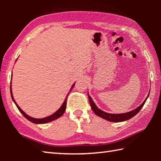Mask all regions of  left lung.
Masks as SVG:
<instances>
[{
    "mask_svg": "<svg viewBox=\"0 0 161 161\" xmlns=\"http://www.w3.org/2000/svg\"><path fill=\"white\" fill-rule=\"evenodd\" d=\"M148 96H149V94H148ZM148 97H147V98H148ZM88 97H89V103H90L91 108H92V109L93 110L94 112L98 116H100L101 118H103L106 120H107V121H112V122L124 121H126V120L131 119L132 117L136 116V114L139 112V111L141 109V108L143 107V106L144 105V103H146V99H147V98H146L145 101H144V102L141 103V105H140L138 108H136V109L133 110L131 111H129V112L125 113V114H113L106 113V112H104V111L100 110L99 108H98L96 104H95L94 102H93V100H92L91 97L89 95V93H88Z\"/></svg>",
    "mask_w": 161,
    "mask_h": 161,
    "instance_id": "obj_1",
    "label": "left lung"
}]
</instances>
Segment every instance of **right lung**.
Returning <instances> with one entry per match:
<instances>
[{"instance_id": "right-lung-1", "label": "right lung", "mask_w": 161, "mask_h": 161, "mask_svg": "<svg viewBox=\"0 0 161 161\" xmlns=\"http://www.w3.org/2000/svg\"><path fill=\"white\" fill-rule=\"evenodd\" d=\"M74 86H75V84L72 85V88H71L69 92L72 91V89H73V87H74ZM10 94H11L12 99H13V102H14V103H15L16 107H18V110L20 111L21 114H23V115L24 116H25V118H26L27 119L29 120L30 121H31V122H32V123H34V124H46V123H48V122H50V121H54V120L58 119V118H59V117H61L62 115H63V114L64 113V111H65V109H66L67 98V97H68V94H67L66 99H65L64 102V103H63V104L62 105V107H61L60 108H59V109H58V111H57L55 113L53 114V115H51V116H48V117H45V118H43V119H34V118H32V117H31V116H29L28 115H27V114H26L25 112H24V111H23V110H22L20 107H18V105L17 104V103H16L15 101L14 100V99H13V94H12L11 86H10Z\"/></svg>"}]
</instances>
